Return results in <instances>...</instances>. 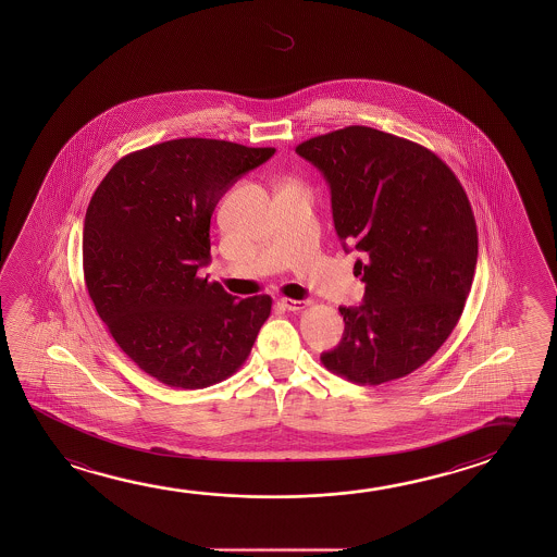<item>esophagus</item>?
<instances>
[{"mask_svg":"<svg viewBox=\"0 0 557 557\" xmlns=\"http://www.w3.org/2000/svg\"><path fill=\"white\" fill-rule=\"evenodd\" d=\"M309 302L307 301H297V299H289V297H285V299H282V307L283 309L287 310H301L307 307Z\"/></svg>","mask_w":557,"mask_h":557,"instance_id":"34e87169","label":"esophagus"}]
</instances>
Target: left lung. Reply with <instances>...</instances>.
<instances>
[{
    "label": "left lung",
    "mask_w": 557,
    "mask_h": 557,
    "mask_svg": "<svg viewBox=\"0 0 557 557\" xmlns=\"http://www.w3.org/2000/svg\"><path fill=\"white\" fill-rule=\"evenodd\" d=\"M295 151L330 184L344 248L363 252V305L339 307L344 336L320 361L351 383L401 379L447 342L472 287L478 228L465 188L428 147L367 126Z\"/></svg>",
    "instance_id": "obj_1"
}]
</instances>
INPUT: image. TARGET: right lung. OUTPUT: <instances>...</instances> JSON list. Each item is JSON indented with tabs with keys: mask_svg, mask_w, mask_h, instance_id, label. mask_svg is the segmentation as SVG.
Returning <instances> with one entry per match:
<instances>
[{
	"mask_svg": "<svg viewBox=\"0 0 557 557\" xmlns=\"http://www.w3.org/2000/svg\"><path fill=\"white\" fill-rule=\"evenodd\" d=\"M274 147L181 137L122 157L92 194L83 225V277L120 349L174 388L221 383L247 361L270 295L237 301L200 277L211 215Z\"/></svg>",
	"mask_w": 557,
	"mask_h": 557,
	"instance_id": "right-lung-1",
	"label": "right lung"
}]
</instances>
